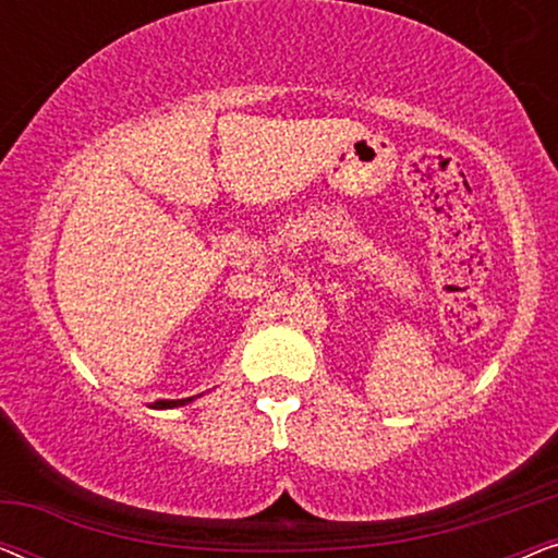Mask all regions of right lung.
<instances>
[{
  "mask_svg": "<svg viewBox=\"0 0 558 558\" xmlns=\"http://www.w3.org/2000/svg\"><path fill=\"white\" fill-rule=\"evenodd\" d=\"M201 396V393H197ZM197 396H187V399H178V401H167V399H159L151 403V409H178V407H185V403H193Z\"/></svg>",
  "mask_w": 558,
  "mask_h": 558,
  "instance_id": "1",
  "label": "right lung"
}]
</instances>
